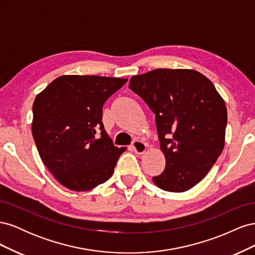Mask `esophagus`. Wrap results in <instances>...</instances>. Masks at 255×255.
Listing matches in <instances>:
<instances>
[{"label": "esophagus", "mask_w": 255, "mask_h": 255, "mask_svg": "<svg viewBox=\"0 0 255 255\" xmlns=\"http://www.w3.org/2000/svg\"><path fill=\"white\" fill-rule=\"evenodd\" d=\"M132 148L135 151V153L142 154L146 149V144L140 140H135L132 144Z\"/></svg>", "instance_id": "1"}]
</instances>
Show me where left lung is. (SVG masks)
Returning a JSON list of instances; mask_svg holds the SVG:
<instances>
[{
  "mask_svg": "<svg viewBox=\"0 0 255 255\" xmlns=\"http://www.w3.org/2000/svg\"><path fill=\"white\" fill-rule=\"evenodd\" d=\"M128 87L155 114L166 167L154 184L171 192L194 187L225 146L228 113L214 84L196 70L156 69L132 76Z\"/></svg>",
  "mask_w": 255,
  "mask_h": 255,
  "instance_id": "left-lung-1",
  "label": "left lung"
}]
</instances>
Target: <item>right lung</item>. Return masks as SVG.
<instances>
[{
	"label": "right lung",
	"instance_id": "right-lung-1",
	"mask_svg": "<svg viewBox=\"0 0 255 255\" xmlns=\"http://www.w3.org/2000/svg\"><path fill=\"white\" fill-rule=\"evenodd\" d=\"M128 82L98 75H63L37 95L32 133L39 155L63 186L86 191L112 176L127 148L104 129L103 105Z\"/></svg>",
	"mask_w": 255,
	"mask_h": 255
}]
</instances>
